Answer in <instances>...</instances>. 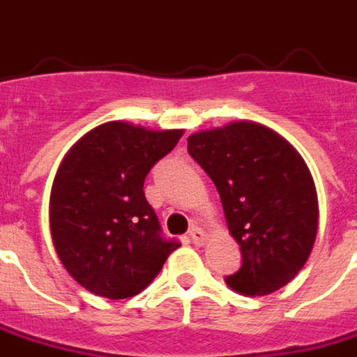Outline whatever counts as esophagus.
<instances>
[{
	"instance_id": "obj_1",
	"label": "esophagus",
	"mask_w": 357,
	"mask_h": 357,
	"mask_svg": "<svg viewBox=\"0 0 357 357\" xmlns=\"http://www.w3.org/2000/svg\"><path fill=\"white\" fill-rule=\"evenodd\" d=\"M189 239L195 243V245H203L204 239H206V234H204L201 228H197V226H193L191 230H189Z\"/></svg>"
}]
</instances>
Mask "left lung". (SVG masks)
<instances>
[{
  "label": "left lung",
  "mask_w": 357,
  "mask_h": 357,
  "mask_svg": "<svg viewBox=\"0 0 357 357\" xmlns=\"http://www.w3.org/2000/svg\"><path fill=\"white\" fill-rule=\"evenodd\" d=\"M187 153L214 181L241 249V266L226 284L243 296L280 290L305 265L317 236L307 164L284 137L253 121L193 133Z\"/></svg>",
  "instance_id": "left-lung-1"
}]
</instances>
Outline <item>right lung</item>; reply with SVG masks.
I'll use <instances>...</instances> for the list:
<instances>
[{"instance_id":"1","label":"right lung","mask_w":357,"mask_h":357,"mask_svg":"<svg viewBox=\"0 0 357 357\" xmlns=\"http://www.w3.org/2000/svg\"><path fill=\"white\" fill-rule=\"evenodd\" d=\"M181 135V129L108 121L79 139L59 164L50 195L52 241L67 273L92 294L137 296L179 248L162 236L143 185Z\"/></svg>"}]
</instances>
